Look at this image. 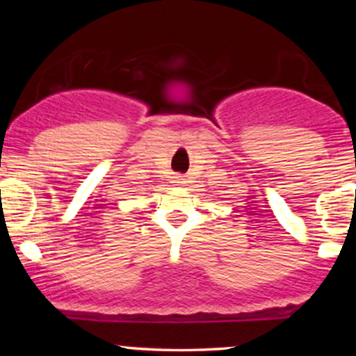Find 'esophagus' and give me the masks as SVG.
Returning a JSON list of instances; mask_svg holds the SVG:
<instances>
[{"instance_id": "1", "label": "esophagus", "mask_w": 356, "mask_h": 356, "mask_svg": "<svg viewBox=\"0 0 356 356\" xmlns=\"http://www.w3.org/2000/svg\"><path fill=\"white\" fill-rule=\"evenodd\" d=\"M175 182H177V184H182V182H184V179H182V177H175Z\"/></svg>"}]
</instances>
